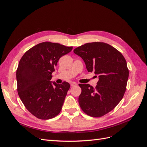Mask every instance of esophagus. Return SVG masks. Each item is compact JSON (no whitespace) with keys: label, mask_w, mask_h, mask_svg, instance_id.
Masks as SVG:
<instances>
[{"label":"esophagus","mask_w":147,"mask_h":147,"mask_svg":"<svg viewBox=\"0 0 147 147\" xmlns=\"http://www.w3.org/2000/svg\"><path fill=\"white\" fill-rule=\"evenodd\" d=\"M77 84L76 83H75V82H72V83H70V86H77Z\"/></svg>","instance_id":"obj_1"}]
</instances>
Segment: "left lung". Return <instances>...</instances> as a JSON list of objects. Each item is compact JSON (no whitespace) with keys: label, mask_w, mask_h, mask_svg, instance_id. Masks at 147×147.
I'll list each match as a JSON object with an SVG mask.
<instances>
[{"label":"left lung","mask_w":147,"mask_h":147,"mask_svg":"<svg viewBox=\"0 0 147 147\" xmlns=\"http://www.w3.org/2000/svg\"><path fill=\"white\" fill-rule=\"evenodd\" d=\"M74 53L83 59L88 72L99 77L95 88L79 84V105L89 116H104L119 104L126 91L129 77L126 61L116 48L104 42L85 43Z\"/></svg>","instance_id":"left-lung-1"}]
</instances>
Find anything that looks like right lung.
<instances>
[{"mask_svg":"<svg viewBox=\"0 0 147 147\" xmlns=\"http://www.w3.org/2000/svg\"><path fill=\"white\" fill-rule=\"evenodd\" d=\"M72 47L45 42L30 48L22 56L16 70L17 91L25 107L38 119L56 117L70 88L69 83L50 82L60 57Z\"/></svg>","mask_w":147,"mask_h":147,"instance_id":"1","label":"right lung"}]
</instances>
